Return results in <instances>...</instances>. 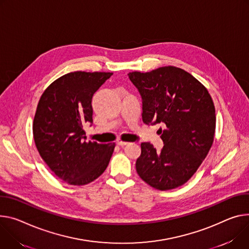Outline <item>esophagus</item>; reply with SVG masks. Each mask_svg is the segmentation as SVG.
<instances>
[{
	"mask_svg": "<svg viewBox=\"0 0 249 249\" xmlns=\"http://www.w3.org/2000/svg\"><path fill=\"white\" fill-rule=\"evenodd\" d=\"M117 144L119 145V146H126L127 144H128V142H124V141H117Z\"/></svg>",
	"mask_w": 249,
	"mask_h": 249,
	"instance_id": "esophagus-1",
	"label": "esophagus"
}]
</instances>
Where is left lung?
<instances>
[{
	"instance_id": "1",
	"label": "left lung",
	"mask_w": 249,
	"mask_h": 249,
	"mask_svg": "<svg viewBox=\"0 0 249 249\" xmlns=\"http://www.w3.org/2000/svg\"><path fill=\"white\" fill-rule=\"evenodd\" d=\"M129 79L142 101V120L161 124V151L141 144L136 171L151 187L166 191L184 185L207 157L215 131L213 99L197 79L182 69L163 66L150 72L134 71Z\"/></svg>"
}]
</instances>
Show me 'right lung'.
Here are the masks:
<instances>
[{
    "label": "right lung",
    "instance_id": "right-lung-1",
    "mask_svg": "<svg viewBox=\"0 0 249 249\" xmlns=\"http://www.w3.org/2000/svg\"><path fill=\"white\" fill-rule=\"evenodd\" d=\"M112 72L67 73L42 93L34 119L36 149L65 183H91L106 170L115 144L86 142L83 125L93 123L92 96Z\"/></svg>",
    "mask_w": 249,
    "mask_h": 249
}]
</instances>
